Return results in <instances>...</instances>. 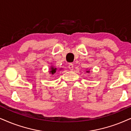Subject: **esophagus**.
<instances>
[{"mask_svg":"<svg viewBox=\"0 0 131 131\" xmlns=\"http://www.w3.org/2000/svg\"><path fill=\"white\" fill-rule=\"evenodd\" d=\"M68 68H69V69H70L71 71H72V70H73V69H74V66H73V64H72V63H69V65H68Z\"/></svg>","mask_w":131,"mask_h":131,"instance_id":"1","label":"esophagus"}]
</instances>
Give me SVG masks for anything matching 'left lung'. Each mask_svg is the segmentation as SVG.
Wrapping results in <instances>:
<instances>
[{"instance_id": "obj_1", "label": "left lung", "mask_w": 131, "mask_h": 131, "mask_svg": "<svg viewBox=\"0 0 131 131\" xmlns=\"http://www.w3.org/2000/svg\"><path fill=\"white\" fill-rule=\"evenodd\" d=\"M86 72H87V73H89V72H90V71H89V70L86 71Z\"/></svg>"}]
</instances>
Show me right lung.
<instances>
[{"label": "right lung", "mask_w": 131, "mask_h": 131, "mask_svg": "<svg viewBox=\"0 0 131 131\" xmlns=\"http://www.w3.org/2000/svg\"><path fill=\"white\" fill-rule=\"evenodd\" d=\"M62 68H60L59 69V70H62ZM49 74H51V75H53V74H54L56 73V72H57V69L56 68H55L54 67V66H51V67L49 68ZM58 70V71H59Z\"/></svg>", "instance_id": "obj_1"}]
</instances>
